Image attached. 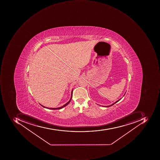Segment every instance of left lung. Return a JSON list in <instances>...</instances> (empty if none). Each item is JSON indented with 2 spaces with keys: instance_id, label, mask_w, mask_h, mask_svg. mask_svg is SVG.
<instances>
[{
  "instance_id": "left-lung-1",
  "label": "left lung",
  "mask_w": 160,
  "mask_h": 160,
  "mask_svg": "<svg viewBox=\"0 0 160 160\" xmlns=\"http://www.w3.org/2000/svg\"><path fill=\"white\" fill-rule=\"evenodd\" d=\"M125 93H126V92H125ZM125 94H124V95H123V96H124V95H125ZM121 99H122V98H121L120 99H119V100H117V101H116V102H115L113 103V104H112L110 105L106 106H102L103 107H109L112 106L113 105H114V104H115V103H117V102H118V101H119V100H121Z\"/></svg>"
}]
</instances>
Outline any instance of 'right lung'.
<instances>
[{
  "label": "right lung",
  "mask_w": 160,
  "mask_h": 160,
  "mask_svg": "<svg viewBox=\"0 0 160 160\" xmlns=\"http://www.w3.org/2000/svg\"><path fill=\"white\" fill-rule=\"evenodd\" d=\"M72 91H73V89H72V91L71 97V98H70V100H69V101H68V102L66 103L64 105H63L61 107H58V108H48V107H46L40 104H40V105H41L42 106V107H43L44 108H47V109H49V110H60V109H62V108H63V107H65L66 106H67V105H68V104H69V103L70 102V101H71V100L72 98Z\"/></svg>",
  "instance_id": "1"
}]
</instances>
